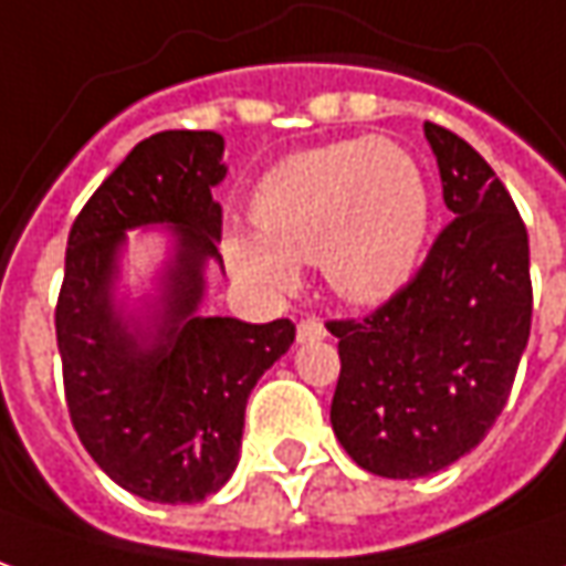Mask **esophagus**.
I'll return each mask as SVG.
<instances>
[{
	"label": "esophagus",
	"mask_w": 566,
	"mask_h": 566,
	"mask_svg": "<svg viewBox=\"0 0 566 566\" xmlns=\"http://www.w3.org/2000/svg\"><path fill=\"white\" fill-rule=\"evenodd\" d=\"M322 337H328L325 325H322V318H315V315H306V318H300V325H297V340H300V344H313V340H322Z\"/></svg>",
	"instance_id": "34e87169"
}]
</instances>
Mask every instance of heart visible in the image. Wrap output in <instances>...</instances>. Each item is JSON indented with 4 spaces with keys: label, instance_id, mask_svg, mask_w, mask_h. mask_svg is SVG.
Here are the masks:
<instances>
[{
    "label": "heart",
    "instance_id": "heart-1",
    "mask_svg": "<svg viewBox=\"0 0 566 566\" xmlns=\"http://www.w3.org/2000/svg\"><path fill=\"white\" fill-rule=\"evenodd\" d=\"M256 232H229L222 251L248 282L294 291L315 263L334 294L380 303L412 279L430 229L421 164L387 138H349L291 154L260 179Z\"/></svg>",
    "mask_w": 566,
    "mask_h": 566
}]
</instances>
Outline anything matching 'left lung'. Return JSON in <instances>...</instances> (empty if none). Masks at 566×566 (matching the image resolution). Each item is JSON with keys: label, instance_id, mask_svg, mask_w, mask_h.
<instances>
[{"label": "left lung", "instance_id": "8db88e82", "mask_svg": "<svg viewBox=\"0 0 566 566\" xmlns=\"http://www.w3.org/2000/svg\"><path fill=\"white\" fill-rule=\"evenodd\" d=\"M452 222L428 260L365 318H334V437L390 480L437 474L471 452L509 402L533 315L530 241L480 154L424 123Z\"/></svg>", "mask_w": 566, "mask_h": 566}]
</instances>
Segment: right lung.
<instances>
[{
  "instance_id": "obj_1",
  "label": "right lung",
  "mask_w": 566,
  "mask_h": 566,
  "mask_svg": "<svg viewBox=\"0 0 566 566\" xmlns=\"http://www.w3.org/2000/svg\"><path fill=\"white\" fill-rule=\"evenodd\" d=\"M222 136L167 129L138 142L73 219L55 306L64 399L95 464L148 502H201L232 476L248 396L294 344V322L198 315L203 263L219 260ZM167 221L177 256L154 329L113 306L122 232Z\"/></svg>"
}]
</instances>
